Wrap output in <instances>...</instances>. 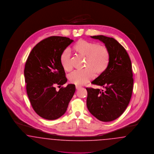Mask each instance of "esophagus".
<instances>
[{"instance_id":"34e87169","label":"esophagus","mask_w":154,"mask_h":154,"mask_svg":"<svg viewBox=\"0 0 154 154\" xmlns=\"http://www.w3.org/2000/svg\"><path fill=\"white\" fill-rule=\"evenodd\" d=\"M81 87H82L80 86V85H76V86H75V88H76L77 89H80Z\"/></svg>"}]
</instances>
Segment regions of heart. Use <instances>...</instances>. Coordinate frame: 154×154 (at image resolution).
Wrapping results in <instances>:
<instances>
[{
    "mask_svg": "<svg viewBox=\"0 0 154 154\" xmlns=\"http://www.w3.org/2000/svg\"><path fill=\"white\" fill-rule=\"evenodd\" d=\"M74 50L81 56L85 57V69L73 72L69 75L71 82L77 85L85 84L92 79L95 73L100 74L106 70L109 63V54L107 48L102 45L81 39L73 46ZM60 62L66 71L72 69L70 52L65 49L60 56Z\"/></svg>",
    "mask_w": 154,
    "mask_h": 154,
    "instance_id": "heart-1",
    "label": "heart"
}]
</instances>
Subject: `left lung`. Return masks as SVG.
<instances>
[{
    "label": "left lung",
    "instance_id": "obj_1",
    "mask_svg": "<svg viewBox=\"0 0 154 154\" xmlns=\"http://www.w3.org/2000/svg\"><path fill=\"white\" fill-rule=\"evenodd\" d=\"M105 44L109 54L106 70L91 83L105 88H87V106L97 119L110 122L121 116L128 107L133 85L131 60L124 47L114 38L98 35L91 36Z\"/></svg>",
    "mask_w": 154,
    "mask_h": 154
}]
</instances>
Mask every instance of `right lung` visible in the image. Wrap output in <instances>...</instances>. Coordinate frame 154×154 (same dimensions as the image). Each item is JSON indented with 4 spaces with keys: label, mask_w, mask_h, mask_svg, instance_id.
Masks as SVG:
<instances>
[{
    "label": "right lung",
    "mask_w": 154,
    "mask_h": 154,
    "mask_svg": "<svg viewBox=\"0 0 154 154\" xmlns=\"http://www.w3.org/2000/svg\"><path fill=\"white\" fill-rule=\"evenodd\" d=\"M73 42L66 37H49L33 47L26 60L24 76L27 95L33 110L45 119L62 116L75 91L72 84L59 91L55 88L67 81L60 56Z\"/></svg>",
    "instance_id": "add662e5"
}]
</instances>
